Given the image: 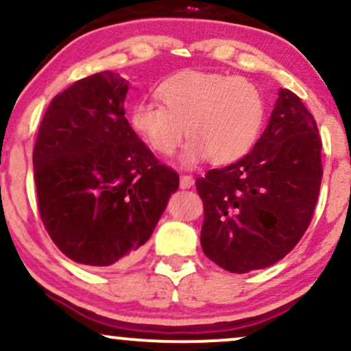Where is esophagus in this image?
I'll use <instances>...</instances> for the list:
<instances>
[{
    "label": "esophagus",
    "instance_id": "34e87169",
    "mask_svg": "<svg viewBox=\"0 0 351 351\" xmlns=\"http://www.w3.org/2000/svg\"><path fill=\"white\" fill-rule=\"evenodd\" d=\"M195 180H193L191 175H181L180 176V186L181 188H191Z\"/></svg>",
    "mask_w": 351,
    "mask_h": 351
}]
</instances>
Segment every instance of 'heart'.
<instances>
[{
	"instance_id": "b5f03b06",
	"label": "heart",
	"mask_w": 351,
	"mask_h": 351,
	"mask_svg": "<svg viewBox=\"0 0 351 351\" xmlns=\"http://www.w3.org/2000/svg\"><path fill=\"white\" fill-rule=\"evenodd\" d=\"M160 106L138 100L130 108V127L153 153L170 156L186 134L181 162L195 167L237 162L254 147L265 120V102L256 84L244 77L209 72H181L155 92Z\"/></svg>"
}]
</instances>
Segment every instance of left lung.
Segmentation results:
<instances>
[{
	"label": "left lung",
	"instance_id": "obj_1",
	"mask_svg": "<svg viewBox=\"0 0 351 351\" xmlns=\"http://www.w3.org/2000/svg\"><path fill=\"white\" fill-rule=\"evenodd\" d=\"M322 175L315 119L293 92L282 88L252 150L196 180L204 209L203 252L236 274L276 264L307 231Z\"/></svg>",
	"mask_w": 351,
	"mask_h": 351
}]
</instances>
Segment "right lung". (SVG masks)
Masks as SVG:
<instances>
[{
	"label": "right lung",
	"instance_id": "right-lung-1",
	"mask_svg": "<svg viewBox=\"0 0 351 351\" xmlns=\"http://www.w3.org/2000/svg\"><path fill=\"white\" fill-rule=\"evenodd\" d=\"M127 92L115 72L77 80L51 100L34 143L44 228L60 252L95 269L132 263L180 184L125 119Z\"/></svg>",
	"mask_w": 351,
	"mask_h": 351
}]
</instances>
